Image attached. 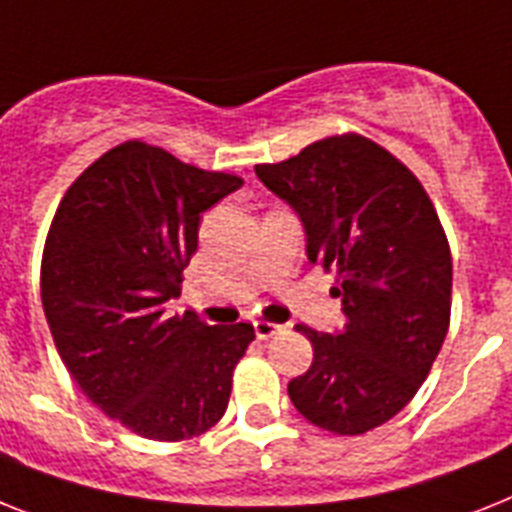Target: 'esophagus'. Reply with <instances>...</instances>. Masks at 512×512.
I'll return each mask as SVG.
<instances>
[{
  "label": "esophagus",
  "instance_id": "34e87169",
  "mask_svg": "<svg viewBox=\"0 0 512 512\" xmlns=\"http://www.w3.org/2000/svg\"><path fill=\"white\" fill-rule=\"evenodd\" d=\"M253 329H256V337H259V340H269V337L280 335L285 327H282V324H272V322H253Z\"/></svg>",
  "mask_w": 512,
  "mask_h": 512
}]
</instances>
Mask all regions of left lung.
Masks as SVG:
<instances>
[{"mask_svg":"<svg viewBox=\"0 0 512 512\" xmlns=\"http://www.w3.org/2000/svg\"><path fill=\"white\" fill-rule=\"evenodd\" d=\"M256 175L301 217L308 261L337 272L332 295L345 314L340 335L295 327L314 345V363L287 395L319 429L366 434L411 403L450 327L453 259L432 198L358 133L256 164Z\"/></svg>","mask_w":512,"mask_h":512,"instance_id":"obj_1","label":"left lung"}]
</instances>
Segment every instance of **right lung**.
<instances>
[{"instance_id":"obj_1","label":"right lung","mask_w":512,"mask_h":512,"mask_svg":"<svg viewBox=\"0 0 512 512\" xmlns=\"http://www.w3.org/2000/svg\"><path fill=\"white\" fill-rule=\"evenodd\" d=\"M243 177L125 141L67 188L46 235L41 303L59 358L88 400L159 442L209 432L256 335L170 316L206 209Z\"/></svg>"}]
</instances>
